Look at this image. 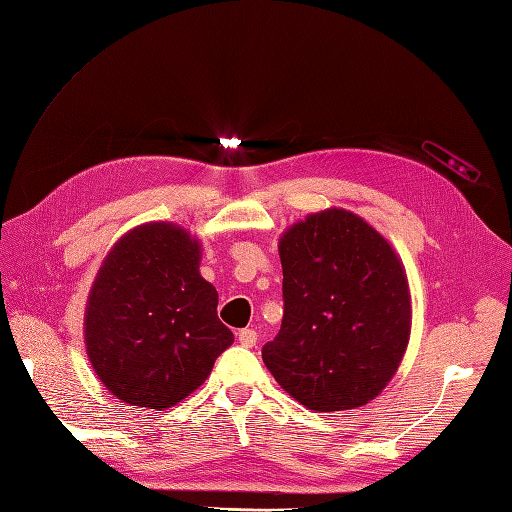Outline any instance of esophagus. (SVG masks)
<instances>
[{
	"instance_id": "obj_1",
	"label": "esophagus",
	"mask_w": 512,
	"mask_h": 512,
	"mask_svg": "<svg viewBox=\"0 0 512 512\" xmlns=\"http://www.w3.org/2000/svg\"><path fill=\"white\" fill-rule=\"evenodd\" d=\"M237 337H239V344L245 346V348L256 346V339H258V335H256L254 329H241Z\"/></svg>"
}]
</instances>
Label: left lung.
<instances>
[{
    "mask_svg": "<svg viewBox=\"0 0 512 512\" xmlns=\"http://www.w3.org/2000/svg\"><path fill=\"white\" fill-rule=\"evenodd\" d=\"M280 258L284 318L262 361L309 410L365 406L395 376L410 339L404 265L378 230L346 209L290 226Z\"/></svg>",
    "mask_w": 512,
    "mask_h": 512,
    "instance_id": "1",
    "label": "left lung"
}]
</instances>
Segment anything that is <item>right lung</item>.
<instances>
[{"mask_svg": "<svg viewBox=\"0 0 512 512\" xmlns=\"http://www.w3.org/2000/svg\"><path fill=\"white\" fill-rule=\"evenodd\" d=\"M198 267V239L168 222L136 226L104 258L85 307V346L117 399L175 406L235 342L218 318V290Z\"/></svg>", "mask_w": 512, "mask_h": 512, "instance_id": "obj_1", "label": "right lung"}]
</instances>
